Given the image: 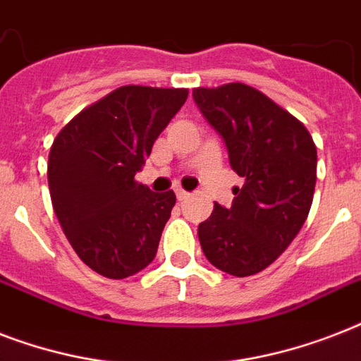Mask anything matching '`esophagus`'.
<instances>
[{"label": "esophagus", "mask_w": 361, "mask_h": 361, "mask_svg": "<svg viewBox=\"0 0 361 361\" xmlns=\"http://www.w3.org/2000/svg\"><path fill=\"white\" fill-rule=\"evenodd\" d=\"M176 198L178 200H185V198H189V192L183 191V189H176Z\"/></svg>", "instance_id": "34e87169"}]
</instances>
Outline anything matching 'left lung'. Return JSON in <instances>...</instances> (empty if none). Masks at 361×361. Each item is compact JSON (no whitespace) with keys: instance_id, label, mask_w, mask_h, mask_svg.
Returning <instances> with one entry per match:
<instances>
[{"instance_id":"1","label":"left lung","mask_w":361,"mask_h":361,"mask_svg":"<svg viewBox=\"0 0 361 361\" xmlns=\"http://www.w3.org/2000/svg\"><path fill=\"white\" fill-rule=\"evenodd\" d=\"M192 99L223 136L232 170L245 180L234 187L231 208L215 204L198 225V240L215 268L255 275L277 260L307 219L317 147L302 121L247 84L197 87Z\"/></svg>"}]
</instances>
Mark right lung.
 Segmentation results:
<instances>
[{
    "mask_svg": "<svg viewBox=\"0 0 361 361\" xmlns=\"http://www.w3.org/2000/svg\"><path fill=\"white\" fill-rule=\"evenodd\" d=\"M187 90L123 86L75 116L48 155V187L65 236L86 266L109 279L138 274L157 252L174 191L135 180Z\"/></svg>",
    "mask_w": 361,
    "mask_h": 361,
    "instance_id": "right-lung-1",
    "label": "right lung"
}]
</instances>
